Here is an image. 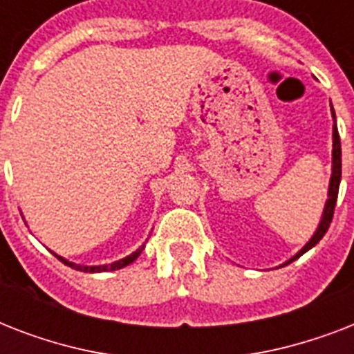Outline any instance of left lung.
<instances>
[{"mask_svg":"<svg viewBox=\"0 0 354 354\" xmlns=\"http://www.w3.org/2000/svg\"><path fill=\"white\" fill-rule=\"evenodd\" d=\"M330 113H333V169H330V180H329V191H327V200H325L324 213H322V218H319V224L316 227L314 235L308 239V242L299 250V252L286 261L285 264H290L292 261H296L297 257H301L303 253H307L310 248H314L318 244L324 235L327 233L330 226V221H333V215H335V205L336 198H338V187H340L342 180V145H340V136H338V127H336V115L335 110H333V104H330ZM281 264V266H285Z\"/></svg>","mask_w":354,"mask_h":354,"instance_id":"8db88e82","label":"left lung"}]
</instances>
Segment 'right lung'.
I'll use <instances>...</instances> for the list:
<instances>
[{
  "label": "right lung",
  "instance_id": "right-lung-1",
  "mask_svg": "<svg viewBox=\"0 0 354 354\" xmlns=\"http://www.w3.org/2000/svg\"><path fill=\"white\" fill-rule=\"evenodd\" d=\"M145 250V244H141V246L136 250V252H132L130 255H127V257L119 259V261H115V263H110V264H99V266H84V264H77V263H71V261H68L66 257H60L58 253L53 252V255L58 259V261H62L64 264H68V266H71L73 270H79V272H90V274H99V272H113V270H121L124 268V266H128L130 263H133L136 259L141 255V252Z\"/></svg>",
  "mask_w": 354,
  "mask_h": 354
}]
</instances>
